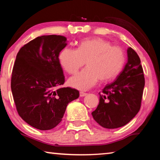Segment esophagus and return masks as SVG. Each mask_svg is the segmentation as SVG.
I'll return each mask as SVG.
<instances>
[{"label":"esophagus","instance_id":"obj_1","mask_svg":"<svg viewBox=\"0 0 160 160\" xmlns=\"http://www.w3.org/2000/svg\"><path fill=\"white\" fill-rule=\"evenodd\" d=\"M87 95V93L84 92H80V97H85Z\"/></svg>","mask_w":160,"mask_h":160}]
</instances>
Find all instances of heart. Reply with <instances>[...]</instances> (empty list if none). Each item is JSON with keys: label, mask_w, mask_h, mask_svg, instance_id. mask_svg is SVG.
Returning <instances> with one entry per match:
<instances>
[{"label": "heart", "mask_w": 160, "mask_h": 160, "mask_svg": "<svg viewBox=\"0 0 160 160\" xmlns=\"http://www.w3.org/2000/svg\"><path fill=\"white\" fill-rule=\"evenodd\" d=\"M125 59L122 48L100 38L84 39L77 49L65 48L59 54L60 63L69 74H75L87 61L88 67L69 80L70 86L82 90L95 85L99 79L107 81L116 78Z\"/></svg>", "instance_id": "heart-1"}]
</instances>
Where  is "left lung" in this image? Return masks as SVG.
<instances>
[{
    "instance_id": "8db88e82",
    "label": "left lung",
    "mask_w": 160,
    "mask_h": 160,
    "mask_svg": "<svg viewBox=\"0 0 160 160\" xmlns=\"http://www.w3.org/2000/svg\"><path fill=\"white\" fill-rule=\"evenodd\" d=\"M128 61L116 79L99 92V102L92 115L105 128L122 127L138 113L141 106L145 78L137 53L129 47Z\"/></svg>"
}]
</instances>
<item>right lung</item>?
I'll list each match as a JSON object with an SVG mask.
<instances>
[{
    "mask_svg": "<svg viewBox=\"0 0 160 160\" xmlns=\"http://www.w3.org/2000/svg\"><path fill=\"white\" fill-rule=\"evenodd\" d=\"M61 35L38 37L22 47L16 56L11 90L18 114L29 125L51 130L62 121L67 105L79 91L63 85L59 53L67 45Z\"/></svg>",
    "mask_w": 160,
    "mask_h": 160,
    "instance_id": "obj_1",
    "label": "right lung"
}]
</instances>
